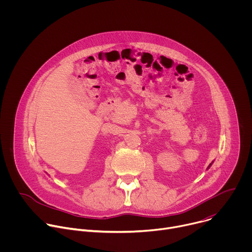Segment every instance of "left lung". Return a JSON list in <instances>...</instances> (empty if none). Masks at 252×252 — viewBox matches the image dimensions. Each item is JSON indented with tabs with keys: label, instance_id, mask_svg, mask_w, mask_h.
Segmentation results:
<instances>
[{
	"label": "left lung",
	"instance_id": "obj_1",
	"mask_svg": "<svg viewBox=\"0 0 252 252\" xmlns=\"http://www.w3.org/2000/svg\"><path fill=\"white\" fill-rule=\"evenodd\" d=\"M210 165H211V163H210V164H209V166H210ZM209 166H208V167H209Z\"/></svg>",
	"mask_w": 252,
	"mask_h": 252
}]
</instances>
